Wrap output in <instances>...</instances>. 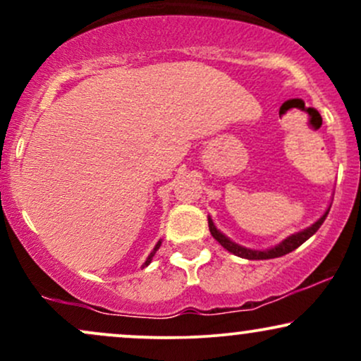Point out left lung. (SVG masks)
Wrapping results in <instances>:
<instances>
[{
    "instance_id": "8db88e82",
    "label": "left lung",
    "mask_w": 361,
    "mask_h": 361,
    "mask_svg": "<svg viewBox=\"0 0 361 361\" xmlns=\"http://www.w3.org/2000/svg\"><path fill=\"white\" fill-rule=\"evenodd\" d=\"M329 209H331V207H327L326 212L322 214L321 217H319L317 221L312 224V226L305 227V229L299 231V233L288 235V238H285L283 241L276 244V246L268 247V250H250V247H244V246H241V244L231 241V239L227 238L226 234L221 233V231L215 227V224H214L210 215H209V229H210V234L214 235L215 241L221 244L224 250L233 252V255L239 256V258H244V259H273V258H280V256H285V255H288V252H292L293 250H297L300 244H304L305 241H307L310 235L316 234L319 227L322 226V222L326 221L327 214H329Z\"/></svg>"
}]
</instances>
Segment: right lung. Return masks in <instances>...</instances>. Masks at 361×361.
Returning a JSON list of instances; mask_svg holds the SVG:
<instances>
[{"instance_id": "add662e5", "label": "right lung", "mask_w": 361, "mask_h": 361, "mask_svg": "<svg viewBox=\"0 0 361 361\" xmlns=\"http://www.w3.org/2000/svg\"><path fill=\"white\" fill-rule=\"evenodd\" d=\"M159 246H161V241H157V244H156V246H154V250H152V251H151V255H149V256H147V259H146V261H144L142 268H144V267H147V264H149V263H151V261H152V256H154V255H156V251H157V250H159Z\"/></svg>"}]
</instances>
